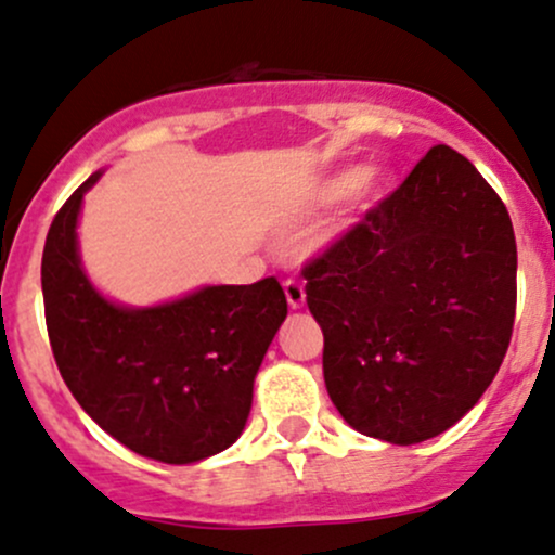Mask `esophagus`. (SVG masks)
<instances>
[{
  "instance_id": "esophagus-1",
  "label": "esophagus",
  "mask_w": 555,
  "mask_h": 555,
  "mask_svg": "<svg viewBox=\"0 0 555 555\" xmlns=\"http://www.w3.org/2000/svg\"><path fill=\"white\" fill-rule=\"evenodd\" d=\"M283 288H285V298H288L291 309H301L304 304H307V291H304L301 283H296V280H285Z\"/></svg>"
}]
</instances>
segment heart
<instances>
[{
    "mask_svg": "<svg viewBox=\"0 0 555 555\" xmlns=\"http://www.w3.org/2000/svg\"><path fill=\"white\" fill-rule=\"evenodd\" d=\"M390 191V176L383 170H364V167H344V170H335L317 180L307 194V209L320 211L330 209L335 204L346 202L348 196H353V207L357 211H370L375 209Z\"/></svg>",
    "mask_w": 555,
    "mask_h": 555,
    "instance_id": "b5f03b06",
    "label": "heart"
}]
</instances>
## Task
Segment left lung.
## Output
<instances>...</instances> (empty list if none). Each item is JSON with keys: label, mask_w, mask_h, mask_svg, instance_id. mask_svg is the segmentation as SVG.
<instances>
[{"label": "left lung", "mask_w": 555, "mask_h": 555, "mask_svg": "<svg viewBox=\"0 0 555 555\" xmlns=\"http://www.w3.org/2000/svg\"><path fill=\"white\" fill-rule=\"evenodd\" d=\"M330 401L361 435L412 446L493 383L516 311L512 217L469 159L433 146L304 267Z\"/></svg>", "instance_id": "8db88e82"}]
</instances>
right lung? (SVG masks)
Instances as JSON below:
<instances>
[{
	"label": "right lung",
	"mask_w": 555,
	"mask_h": 555,
	"mask_svg": "<svg viewBox=\"0 0 555 555\" xmlns=\"http://www.w3.org/2000/svg\"><path fill=\"white\" fill-rule=\"evenodd\" d=\"M93 172L49 228L41 291L60 375L83 412L139 456L194 464L244 433L254 377L288 314L275 278L204 285L157 307L96 291L78 251V215Z\"/></svg>",
	"instance_id": "obj_1"
}]
</instances>
